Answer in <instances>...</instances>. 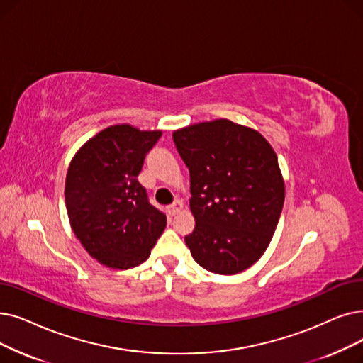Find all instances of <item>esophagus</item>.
<instances>
[{
	"label": "esophagus",
	"instance_id": "esophagus-1",
	"mask_svg": "<svg viewBox=\"0 0 363 363\" xmlns=\"http://www.w3.org/2000/svg\"><path fill=\"white\" fill-rule=\"evenodd\" d=\"M182 208H184V203H182L181 200H175V201H173V203L170 204V206L167 208V211H169L170 215H177L178 212L182 211Z\"/></svg>",
	"mask_w": 363,
	"mask_h": 363
}]
</instances>
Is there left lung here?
Listing matches in <instances>:
<instances>
[{"mask_svg":"<svg viewBox=\"0 0 363 363\" xmlns=\"http://www.w3.org/2000/svg\"><path fill=\"white\" fill-rule=\"evenodd\" d=\"M173 143L190 170L196 228L185 243L193 258L216 274L249 269L269 247L285 201L274 150L227 118L175 130Z\"/></svg>","mask_w":363,"mask_h":363,"instance_id":"obj_1","label":"left lung"}]
</instances>
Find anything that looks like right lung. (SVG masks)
Listing matches in <instances>:
<instances>
[{"label":"right lung","mask_w":363,"mask_h":363,"mask_svg":"<svg viewBox=\"0 0 363 363\" xmlns=\"http://www.w3.org/2000/svg\"><path fill=\"white\" fill-rule=\"evenodd\" d=\"M160 130L109 125L77 151L68 167L65 204L69 224L89 255L111 269L143 264L166 228L139 184L147 152Z\"/></svg>","instance_id":"1"}]
</instances>
